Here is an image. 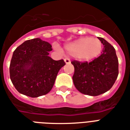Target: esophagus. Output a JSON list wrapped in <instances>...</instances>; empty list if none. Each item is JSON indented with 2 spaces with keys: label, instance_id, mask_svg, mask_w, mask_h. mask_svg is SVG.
Wrapping results in <instances>:
<instances>
[{
  "label": "esophagus",
  "instance_id": "obj_1",
  "mask_svg": "<svg viewBox=\"0 0 130 130\" xmlns=\"http://www.w3.org/2000/svg\"><path fill=\"white\" fill-rule=\"evenodd\" d=\"M64 62H65V63H66V64H70V60H69V59H68V58H65V59H64Z\"/></svg>",
  "mask_w": 130,
  "mask_h": 130
}]
</instances>
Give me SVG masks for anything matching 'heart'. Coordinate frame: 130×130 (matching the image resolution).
Segmentation results:
<instances>
[{"label": "heart", "mask_w": 130, "mask_h": 130, "mask_svg": "<svg viewBox=\"0 0 130 130\" xmlns=\"http://www.w3.org/2000/svg\"><path fill=\"white\" fill-rule=\"evenodd\" d=\"M66 52L82 62H89L99 56L102 50V42L97 38L82 37L64 46ZM55 49L60 47L55 45Z\"/></svg>", "instance_id": "obj_1"}]
</instances>
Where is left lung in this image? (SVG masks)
<instances>
[{
	"mask_svg": "<svg viewBox=\"0 0 130 130\" xmlns=\"http://www.w3.org/2000/svg\"><path fill=\"white\" fill-rule=\"evenodd\" d=\"M104 45L102 55L92 62L73 61V83L76 89L85 95L96 96L108 91L119 74V62L115 49L110 43L98 37Z\"/></svg>",
	"mask_w": 130,
	"mask_h": 130,
	"instance_id": "obj_1",
	"label": "left lung"
}]
</instances>
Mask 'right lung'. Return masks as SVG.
Wrapping results in <instances>:
<instances>
[{
	"label": "right lung",
	"instance_id": "add662e5",
	"mask_svg": "<svg viewBox=\"0 0 130 130\" xmlns=\"http://www.w3.org/2000/svg\"><path fill=\"white\" fill-rule=\"evenodd\" d=\"M51 45L39 38L28 40L13 51L10 63V79L20 93L32 98L45 95L54 86L63 60L49 56Z\"/></svg>",
	"mask_w": 130,
	"mask_h": 130
}]
</instances>
